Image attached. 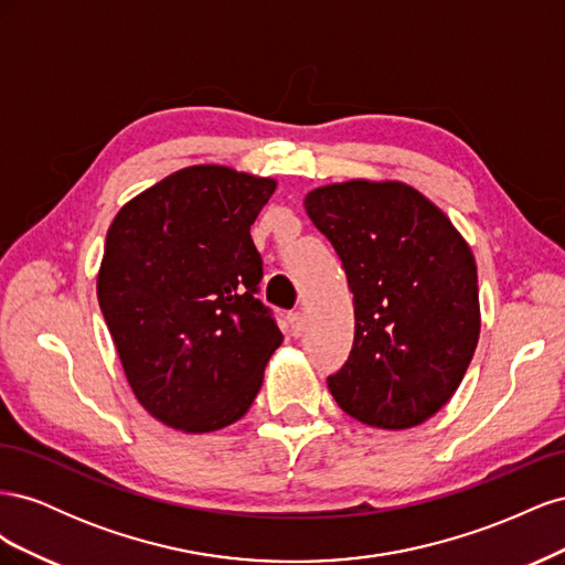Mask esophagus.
Returning a JSON list of instances; mask_svg holds the SVG:
<instances>
[{
  "mask_svg": "<svg viewBox=\"0 0 565 565\" xmlns=\"http://www.w3.org/2000/svg\"><path fill=\"white\" fill-rule=\"evenodd\" d=\"M287 324H289V332H292V337H299L303 332V316L299 311L287 313Z\"/></svg>",
  "mask_w": 565,
  "mask_h": 565,
  "instance_id": "esophagus-1",
  "label": "esophagus"
}]
</instances>
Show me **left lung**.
<instances>
[{
	"instance_id": "obj_1",
	"label": "left lung",
	"mask_w": 565,
	"mask_h": 565,
	"mask_svg": "<svg viewBox=\"0 0 565 565\" xmlns=\"http://www.w3.org/2000/svg\"><path fill=\"white\" fill-rule=\"evenodd\" d=\"M303 207L353 292V349L328 377L334 401L380 429L434 417L465 380L481 332L467 241L401 181L330 183L306 195Z\"/></svg>"
}]
</instances>
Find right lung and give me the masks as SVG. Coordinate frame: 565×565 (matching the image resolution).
Here are the masks:
<instances>
[{
	"label": "right lung",
	"mask_w": 565,
	"mask_h": 565,
	"mask_svg": "<svg viewBox=\"0 0 565 565\" xmlns=\"http://www.w3.org/2000/svg\"><path fill=\"white\" fill-rule=\"evenodd\" d=\"M276 181L221 164L179 169L129 200L108 228L96 295L127 382L185 434L241 419L282 334L254 295L249 226Z\"/></svg>",
	"instance_id": "add662e5"
}]
</instances>
